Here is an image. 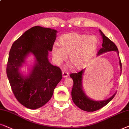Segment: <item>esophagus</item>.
<instances>
[{
    "mask_svg": "<svg viewBox=\"0 0 129 129\" xmlns=\"http://www.w3.org/2000/svg\"><path fill=\"white\" fill-rule=\"evenodd\" d=\"M62 77L63 78H67V77H68L69 76V74H68L67 72H66V71H63L62 72Z\"/></svg>",
    "mask_w": 129,
    "mask_h": 129,
    "instance_id": "obj_1",
    "label": "esophagus"
}]
</instances>
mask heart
<instances>
[{
	"mask_svg": "<svg viewBox=\"0 0 129 129\" xmlns=\"http://www.w3.org/2000/svg\"><path fill=\"white\" fill-rule=\"evenodd\" d=\"M99 41L97 37L80 33H70L59 39V46L55 45L52 55L57 65H61L67 59L76 69L84 67L95 54Z\"/></svg>",
	"mask_w": 129,
	"mask_h": 129,
	"instance_id": "1",
	"label": "heart"
}]
</instances>
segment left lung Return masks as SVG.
<instances>
[{
    "instance_id": "obj_1",
    "label": "left lung",
    "mask_w": 129,
    "mask_h": 129,
    "mask_svg": "<svg viewBox=\"0 0 129 129\" xmlns=\"http://www.w3.org/2000/svg\"><path fill=\"white\" fill-rule=\"evenodd\" d=\"M103 38L102 48L98 52L97 56L100 55L101 54L105 52H110V51H116L117 53L118 56H119L117 47L111 41L110 39L105 36L101 30H99ZM119 65L120 68V74L121 73V63L120 59L119 58ZM85 69H84L78 72V73L71 74L70 76L73 78L74 84L71 91L72 99L73 102L77 107L84 111H94L100 109L109 103L110 101L114 97L116 92L113 95L107 100L101 101H96L91 99L85 94L82 88V76L84 73Z\"/></svg>"
}]
</instances>
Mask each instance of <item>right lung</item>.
I'll use <instances>...</instances> for the list:
<instances>
[{"instance_id": "1", "label": "right lung", "mask_w": 129, "mask_h": 129, "mask_svg": "<svg viewBox=\"0 0 129 129\" xmlns=\"http://www.w3.org/2000/svg\"><path fill=\"white\" fill-rule=\"evenodd\" d=\"M57 32L35 26L15 41L10 50L7 76L16 99L28 109H38L48 102L62 77L61 69L48 60V53L52 51ZM30 54L34 56L35 61L25 76L20 69Z\"/></svg>"}]
</instances>
